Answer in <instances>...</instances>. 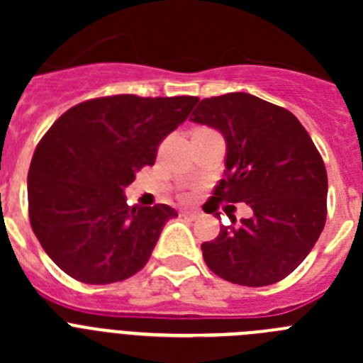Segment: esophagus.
<instances>
[{"label":"esophagus","mask_w":363,"mask_h":363,"mask_svg":"<svg viewBox=\"0 0 363 363\" xmlns=\"http://www.w3.org/2000/svg\"><path fill=\"white\" fill-rule=\"evenodd\" d=\"M198 211H192V209H185V211H182V216H185V218H191V220H194V218L198 216Z\"/></svg>","instance_id":"34e87169"}]
</instances>
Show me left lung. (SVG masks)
<instances>
[{
    "mask_svg": "<svg viewBox=\"0 0 363 363\" xmlns=\"http://www.w3.org/2000/svg\"><path fill=\"white\" fill-rule=\"evenodd\" d=\"M191 121L216 129L227 145L225 178L205 203L207 213H216L220 201L252 209L238 227H221L201 243L205 264L247 287L284 280L325 225L327 172L313 140L294 114L247 92L201 99Z\"/></svg>",
    "mask_w": 363,
    "mask_h": 363,
    "instance_id": "8db88e82",
    "label": "left lung"
}]
</instances>
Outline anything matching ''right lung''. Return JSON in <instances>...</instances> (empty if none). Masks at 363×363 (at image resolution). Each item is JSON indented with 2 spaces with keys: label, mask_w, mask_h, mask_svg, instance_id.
I'll list each match as a JSON object with an SVG mask.
<instances>
[{
  "label": "right lung",
  "mask_w": 363,
  "mask_h": 363,
  "mask_svg": "<svg viewBox=\"0 0 363 363\" xmlns=\"http://www.w3.org/2000/svg\"><path fill=\"white\" fill-rule=\"evenodd\" d=\"M194 96L89 99L45 134L28 169V216L57 267L83 284L127 280L145 267L172 207L127 205L125 189L154 165L163 138L187 120Z\"/></svg>",
  "instance_id": "obj_1"
}]
</instances>
